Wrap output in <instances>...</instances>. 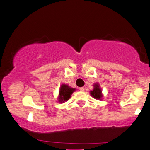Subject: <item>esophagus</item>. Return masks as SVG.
I'll return each mask as SVG.
<instances>
[{
  "label": "esophagus",
  "instance_id": "34e87169",
  "mask_svg": "<svg viewBox=\"0 0 150 150\" xmlns=\"http://www.w3.org/2000/svg\"><path fill=\"white\" fill-rule=\"evenodd\" d=\"M79 89H80V91H84V87H80Z\"/></svg>",
  "mask_w": 150,
  "mask_h": 150
}]
</instances>
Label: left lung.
<instances>
[{
    "mask_svg": "<svg viewBox=\"0 0 150 150\" xmlns=\"http://www.w3.org/2000/svg\"><path fill=\"white\" fill-rule=\"evenodd\" d=\"M90 94L93 98L96 99H98V100H101L103 94H102V91L101 89L100 88V85L98 83H96L93 85V89L92 91H90Z\"/></svg>",
    "mask_w": 150,
    "mask_h": 150,
    "instance_id": "1",
    "label": "left lung"
}]
</instances>
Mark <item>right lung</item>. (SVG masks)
<instances>
[{
  "instance_id": "right-lung-1",
  "label": "right lung",
  "mask_w": 150,
  "mask_h": 150,
  "mask_svg": "<svg viewBox=\"0 0 150 150\" xmlns=\"http://www.w3.org/2000/svg\"><path fill=\"white\" fill-rule=\"evenodd\" d=\"M75 91V89L70 87L68 84H61L60 90H59V102L64 103L69 100V98L71 96L72 93Z\"/></svg>"
}]
</instances>
